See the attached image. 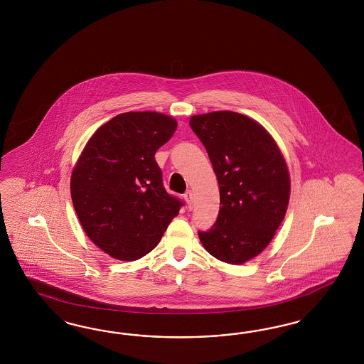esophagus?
Returning <instances> with one entry per match:
<instances>
[{"instance_id": "esophagus-1", "label": "esophagus", "mask_w": 364, "mask_h": 364, "mask_svg": "<svg viewBox=\"0 0 364 364\" xmlns=\"http://www.w3.org/2000/svg\"><path fill=\"white\" fill-rule=\"evenodd\" d=\"M184 200L187 201L188 208H192V205H193V195H192V191H187V192L184 193Z\"/></svg>"}]
</instances>
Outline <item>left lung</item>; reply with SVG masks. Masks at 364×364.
Returning a JSON list of instances; mask_svg holds the SVG:
<instances>
[{
    "mask_svg": "<svg viewBox=\"0 0 364 364\" xmlns=\"http://www.w3.org/2000/svg\"><path fill=\"white\" fill-rule=\"evenodd\" d=\"M189 125L207 149L220 189L218 219L198 237L216 259L242 264L264 250L286 216V160L271 134L240 113L192 116Z\"/></svg>",
    "mask_w": 364,
    "mask_h": 364,
    "instance_id": "1",
    "label": "left lung"
}]
</instances>
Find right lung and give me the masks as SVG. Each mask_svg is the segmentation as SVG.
<instances>
[{"mask_svg":"<svg viewBox=\"0 0 364 364\" xmlns=\"http://www.w3.org/2000/svg\"><path fill=\"white\" fill-rule=\"evenodd\" d=\"M177 122L157 112H127L101 125L72 172L70 195L89 239L114 259L149 254L184 205L163 186L156 151Z\"/></svg>","mask_w":364,"mask_h":364,"instance_id":"obj_1","label":"right lung"}]
</instances>
